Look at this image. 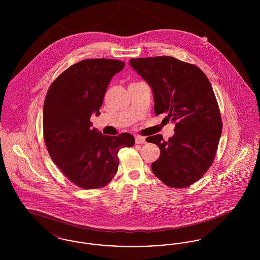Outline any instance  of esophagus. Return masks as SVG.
<instances>
[{
  "mask_svg": "<svg viewBox=\"0 0 260 260\" xmlns=\"http://www.w3.org/2000/svg\"><path fill=\"white\" fill-rule=\"evenodd\" d=\"M146 142V140H145V137H143V136H136V144H143V143H145Z\"/></svg>",
  "mask_w": 260,
  "mask_h": 260,
  "instance_id": "esophagus-1",
  "label": "esophagus"
}]
</instances>
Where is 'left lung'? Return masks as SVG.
<instances>
[{
  "instance_id": "obj_1",
  "label": "left lung",
  "mask_w": 260,
  "mask_h": 260,
  "mask_svg": "<svg viewBox=\"0 0 260 260\" xmlns=\"http://www.w3.org/2000/svg\"><path fill=\"white\" fill-rule=\"evenodd\" d=\"M129 65L151 87L155 114H166L174 135L149 136L161 155L152 162L166 185L184 188L199 180L214 160L222 132L218 104L210 81L193 64L172 56L132 58Z\"/></svg>"
}]
</instances>
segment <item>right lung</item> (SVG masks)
I'll use <instances>...</instances> for the list:
<instances>
[{"label": "right lung", "mask_w": 260, "mask_h": 260, "mask_svg": "<svg viewBox=\"0 0 260 260\" xmlns=\"http://www.w3.org/2000/svg\"><path fill=\"white\" fill-rule=\"evenodd\" d=\"M124 67L121 60L84 59L53 81L45 99L44 139L50 158L83 189L109 183L118 171V152L135 144L131 134L103 136L90 122L93 113L100 114L110 80Z\"/></svg>", "instance_id": "add662e5"}]
</instances>
